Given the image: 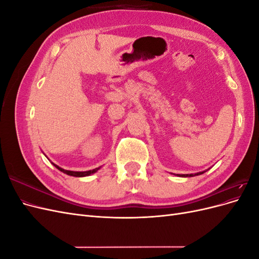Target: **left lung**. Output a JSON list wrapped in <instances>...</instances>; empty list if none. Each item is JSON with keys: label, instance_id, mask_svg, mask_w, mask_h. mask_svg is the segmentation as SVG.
<instances>
[{"label": "left lung", "instance_id": "8db88e82", "mask_svg": "<svg viewBox=\"0 0 259 259\" xmlns=\"http://www.w3.org/2000/svg\"><path fill=\"white\" fill-rule=\"evenodd\" d=\"M206 171V170H204ZM204 171H199V173H195V174H177V176L179 177H193V176H198V175H201L204 173Z\"/></svg>", "mask_w": 259, "mask_h": 259}]
</instances>
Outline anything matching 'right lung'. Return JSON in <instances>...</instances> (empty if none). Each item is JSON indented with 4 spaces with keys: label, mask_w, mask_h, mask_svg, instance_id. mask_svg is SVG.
Masks as SVG:
<instances>
[{
    "label": "right lung",
    "mask_w": 259,
    "mask_h": 259,
    "mask_svg": "<svg viewBox=\"0 0 259 259\" xmlns=\"http://www.w3.org/2000/svg\"><path fill=\"white\" fill-rule=\"evenodd\" d=\"M53 165L56 167V168H58L60 171H62V173H65V174H67V175H69V176H74V177H85V176H90V175H92V174H95L96 171L98 170V169H100V167L101 166H99V167H97V168H94V169H91V170H85V171H74V170H67V169H64V168H61V167H59L58 165H56V164H54V163H52Z\"/></svg>",
    "instance_id": "right-lung-1"
}]
</instances>
